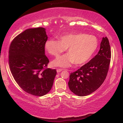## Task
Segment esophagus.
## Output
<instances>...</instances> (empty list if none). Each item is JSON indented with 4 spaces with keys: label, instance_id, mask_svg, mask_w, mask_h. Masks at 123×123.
Returning <instances> with one entry per match:
<instances>
[{
    "label": "esophagus",
    "instance_id": "obj_1",
    "mask_svg": "<svg viewBox=\"0 0 123 123\" xmlns=\"http://www.w3.org/2000/svg\"><path fill=\"white\" fill-rule=\"evenodd\" d=\"M62 70H63V69H59V68H58V69H56V72H57V73H60V72H61V71H62Z\"/></svg>",
    "mask_w": 123,
    "mask_h": 123
}]
</instances>
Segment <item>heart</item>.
Masks as SVG:
<instances>
[{
  "label": "heart",
  "mask_w": 123,
  "mask_h": 123,
  "mask_svg": "<svg viewBox=\"0 0 123 123\" xmlns=\"http://www.w3.org/2000/svg\"><path fill=\"white\" fill-rule=\"evenodd\" d=\"M98 41L95 36L86 34H70L60 37V41L49 39L45 48L55 57L59 56L68 48V54L52 62L54 66L68 67L74 63L82 65L88 62L97 49Z\"/></svg>",
  "instance_id": "1"
}]
</instances>
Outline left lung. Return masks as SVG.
Masks as SVG:
<instances>
[{"label":"left lung","mask_w":123,"mask_h":123,"mask_svg":"<svg viewBox=\"0 0 123 123\" xmlns=\"http://www.w3.org/2000/svg\"><path fill=\"white\" fill-rule=\"evenodd\" d=\"M109 39L103 37L98 53L88 63L70 73L68 86L80 97L86 96L98 89L107 76L111 59Z\"/></svg>","instance_id":"8db88e82"}]
</instances>
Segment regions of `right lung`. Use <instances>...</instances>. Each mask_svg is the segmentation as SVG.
<instances>
[{
    "label": "right lung",
    "instance_id": "1",
    "mask_svg": "<svg viewBox=\"0 0 123 123\" xmlns=\"http://www.w3.org/2000/svg\"><path fill=\"white\" fill-rule=\"evenodd\" d=\"M48 39L44 28L26 29L12 41L9 62L14 80L28 93L43 96L51 90L56 69L45 68L49 61L45 55Z\"/></svg>",
    "mask_w": 123,
    "mask_h": 123
}]
</instances>
